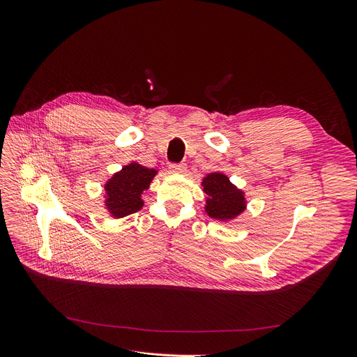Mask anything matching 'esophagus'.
Masks as SVG:
<instances>
[{
	"label": "esophagus",
	"mask_w": 357,
	"mask_h": 357,
	"mask_svg": "<svg viewBox=\"0 0 357 357\" xmlns=\"http://www.w3.org/2000/svg\"><path fill=\"white\" fill-rule=\"evenodd\" d=\"M169 171L172 172V174H185L186 164H172V165H169Z\"/></svg>",
	"instance_id": "esophagus-1"
}]
</instances>
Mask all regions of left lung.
<instances>
[{
  "instance_id": "8db88e82",
  "label": "left lung",
  "mask_w": 357,
  "mask_h": 357,
  "mask_svg": "<svg viewBox=\"0 0 357 357\" xmlns=\"http://www.w3.org/2000/svg\"><path fill=\"white\" fill-rule=\"evenodd\" d=\"M205 193V213L211 219L229 222L245 210V195L229 181L223 172H210L202 178Z\"/></svg>"
}]
</instances>
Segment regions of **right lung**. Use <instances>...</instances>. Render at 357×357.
Wrapping results in <instances>:
<instances>
[{"label":"right lung","instance_id":"add662e5","mask_svg":"<svg viewBox=\"0 0 357 357\" xmlns=\"http://www.w3.org/2000/svg\"><path fill=\"white\" fill-rule=\"evenodd\" d=\"M158 171L131 162L105 181L104 207L113 219H122L143 208V192L150 188Z\"/></svg>","mask_w":357,"mask_h":357}]
</instances>
